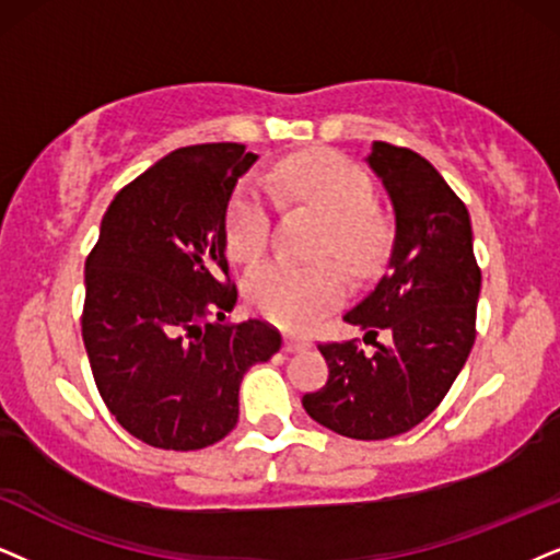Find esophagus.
I'll return each instance as SVG.
<instances>
[{
  "mask_svg": "<svg viewBox=\"0 0 560 560\" xmlns=\"http://www.w3.org/2000/svg\"><path fill=\"white\" fill-rule=\"evenodd\" d=\"M310 343L307 338H300V336H287L284 338V351H289V353H294V351H304V349H310Z\"/></svg>",
  "mask_w": 560,
  "mask_h": 560,
  "instance_id": "34e87169",
  "label": "esophagus"
}]
</instances>
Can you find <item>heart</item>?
Returning <instances> with one entry per match:
<instances>
[{
	"label": "heart",
	"mask_w": 560,
	"mask_h": 560,
	"mask_svg": "<svg viewBox=\"0 0 560 560\" xmlns=\"http://www.w3.org/2000/svg\"><path fill=\"white\" fill-rule=\"evenodd\" d=\"M289 194L320 209L328 222V247L353 271H366L380 256L382 228L374 217L372 180L343 154L317 150L287 158L276 167ZM224 237L237 260H256L271 237V196L258 178H247L232 196ZM346 292V276L332 260L296 264L289 258L268 260L245 281L253 307L284 328H310Z\"/></svg>",
	"instance_id": "1"
}]
</instances>
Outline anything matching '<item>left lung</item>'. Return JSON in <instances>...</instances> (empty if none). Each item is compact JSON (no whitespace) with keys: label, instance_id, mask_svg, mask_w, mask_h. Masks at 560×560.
Returning <instances> with one entry per match:
<instances>
[{"label":"left lung","instance_id":"8db88e82","mask_svg":"<svg viewBox=\"0 0 560 560\" xmlns=\"http://www.w3.org/2000/svg\"><path fill=\"white\" fill-rule=\"evenodd\" d=\"M366 162L393 201L395 240L385 273L343 320L366 330L374 353L357 341L317 346L330 374L302 406L325 429L370 442L406 434L450 393L476 343L480 268L468 209L429 160L374 141Z\"/></svg>","mask_w":560,"mask_h":560}]
</instances>
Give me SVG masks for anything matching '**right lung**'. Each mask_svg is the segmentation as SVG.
Instances as JSON below:
<instances>
[{
	"label": "right lung",
	"instance_id": "add662e5",
	"mask_svg": "<svg viewBox=\"0 0 560 560\" xmlns=\"http://www.w3.org/2000/svg\"><path fill=\"white\" fill-rule=\"evenodd\" d=\"M256 160L232 141L170 152L118 190L84 264L82 338L97 393L158 450L228 436L245 372L281 349L273 325L224 323L237 302L224 219Z\"/></svg>",
	"mask_w": 560,
	"mask_h": 560
}]
</instances>
